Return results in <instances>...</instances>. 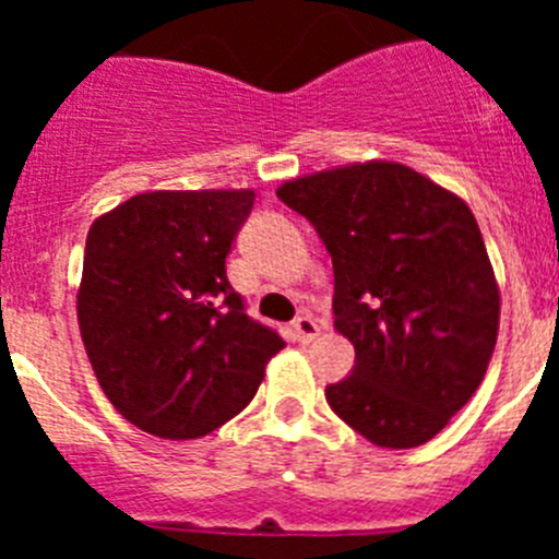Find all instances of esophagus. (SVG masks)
Wrapping results in <instances>:
<instances>
[{
    "instance_id": "34e87169",
    "label": "esophagus",
    "mask_w": 559,
    "mask_h": 559,
    "mask_svg": "<svg viewBox=\"0 0 559 559\" xmlns=\"http://www.w3.org/2000/svg\"><path fill=\"white\" fill-rule=\"evenodd\" d=\"M290 330H294V338L302 341V344H308V341H313L316 335H319V324H316V319H310V316H299V319L290 324Z\"/></svg>"
}]
</instances>
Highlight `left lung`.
I'll return each mask as SVG.
<instances>
[{
  "label": "left lung",
  "instance_id": "8db88e82",
  "mask_svg": "<svg viewBox=\"0 0 559 559\" xmlns=\"http://www.w3.org/2000/svg\"><path fill=\"white\" fill-rule=\"evenodd\" d=\"M333 257L335 330L353 341L330 408L380 448L437 437L476 394L498 335V285L473 212L394 162L283 185Z\"/></svg>",
  "mask_w": 559,
  "mask_h": 559
}]
</instances>
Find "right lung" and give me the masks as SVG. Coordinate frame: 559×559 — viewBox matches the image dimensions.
<instances>
[{"label":"right lung","mask_w":559,"mask_h":559,"mask_svg":"<svg viewBox=\"0 0 559 559\" xmlns=\"http://www.w3.org/2000/svg\"><path fill=\"white\" fill-rule=\"evenodd\" d=\"M251 206V190L142 192L88 229L83 344L111 406L153 437L199 439L229 423L285 347L226 280Z\"/></svg>","instance_id":"1"}]
</instances>
